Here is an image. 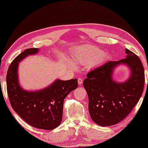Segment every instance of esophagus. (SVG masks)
I'll list each match as a JSON object with an SVG mask.
<instances>
[{
  "mask_svg": "<svg viewBox=\"0 0 148 148\" xmlns=\"http://www.w3.org/2000/svg\"><path fill=\"white\" fill-rule=\"evenodd\" d=\"M78 84H79V85L82 84V83H83L82 78H78Z\"/></svg>",
  "mask_w": 148,
  "mask_h": 148,
  "instance_id": "obj_1",
  "label": "esophagus"
}]
</instances>
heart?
<instances>
[{
	"label": "heart",
	"mask_w": 148,
	"mask_h": 148,
	"mask_svg": "<svg viewBox=\"0 0 148 148\" xmlns=\"http://www.w3.org/2000/svg\"><path fill=\"white\" fill-rule=\"evenodd\" d=\"M102 53V50L96 47L90 45L83 46L76 51L75 62L78 64H84L89 62L90 66H95L101 63L106 58L105 54Z\"/></svg>",
	"instance_id": "b5f03b06"
}]
</instances>
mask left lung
I'll list each match as a JSON object with an SVG mask.
<instances>
[{"mask_svg":"<svg viewBox=\"0 0 148 148\" xmlns=\"http://www.w3.org/2000/svg\"><path fill=\"white\" fill-rule=\"evenodd\" d=\"M126 58L109 61L87 74L83 85L88 96L90 117L98 125L111 126L127 116L138 103L145 84L143 66L138 56L125 49ZM120 63L130 66L132 74L125 83L112 79V70ZM148 69V68H147Z\"/></svg>","mask_w":148,"mask_h":148,"instance_id":"8db88e82","label":"left lung"}]
</instances>
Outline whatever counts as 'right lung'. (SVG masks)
Segmentation results:
<instances>
[{
	"label": "right lung",
	"mask_w": 148,
	"mask_h": 148,
	"mask_svg": "<svg viewBox=\"0 0 148 148\" xmlns=\"http://www.w3.org/2000/svg\"><path fill=\"white\" fill-rule=\"evenodd\" d=\"M37 51V48L27 49L10 64L7 75V94L12 108L27 123L41 130H52L61 123L64 101L78 88V80H57L46 88L35 92L22 89L18 81V62Z\"/></svg>",
	"instance_id": "right-lung-1"
}]
</instances>
